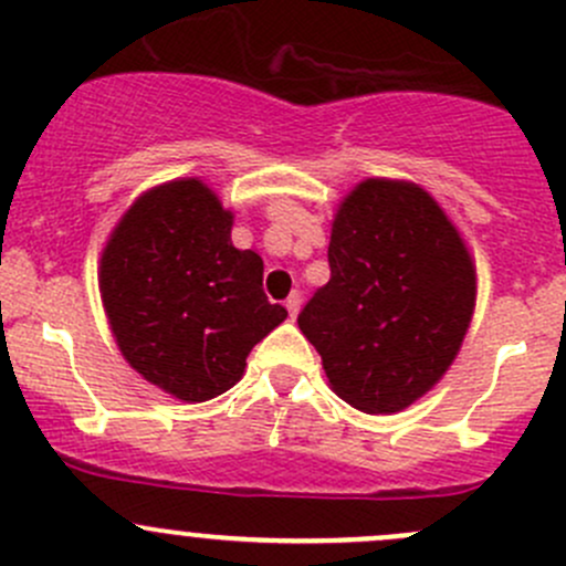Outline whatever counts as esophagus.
<instances>
[{"instance_id":"esophagus-1","label":"esophagus","mask_w":566,"mask_h":566,"mask_svg":"<svg viewBox=\"0 0 566 566\" xmlns=\"http://www.w3.org/2000/svg\"><path fill=\"white\" fill-rule=\"evenodd\" d=\"M300 307H302V296L294 291V294L285 300V311H289L291 318H296V316H300Z\"/></svg>"}]
</instances>
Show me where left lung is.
Returning <instances> with one entry per match:
<instances>
[{
	"label": "left lung",
	"instance_id": "obj_1",
	"mask_svg": "<svg viewBox=\"0 0 566 566\" xmlns=\"http://www.w3.org/2000/svg\"><path fill=\"white\" fill-rule=\"evenodd\" d=\"M476 302V266L441 203L406 179H363L329 234V283L300 313L337 398L395 413L455 363Z\"/></svg>",
	"mask_w": 566,
	"mask_h": 566
}]
</instances>
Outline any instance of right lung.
<instances>
[{"label":"right lung","instance_id":"add662e5","mask_svg":"<svg viewBox=\"0 0 566 566\" xmlns=\"http://www.w3.org/2000/svg\"><path fill=\"white\" fill-rule=\"evenodd\" d=\"M234 212L203 179L149 188L111 231L97 266L103 311L133 370L185 403L244 376L250 348L285 322L264 261L231 242Z\"/></svg>","mask_w":566,"mask_h":566}]
</instances>
